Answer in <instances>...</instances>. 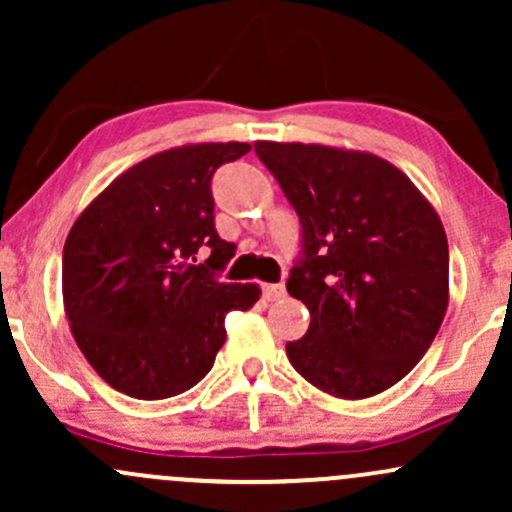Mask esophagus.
I'll list each match as a JSON object with an SVG mask.
<instances>
[{
    "mask_svg": "<svg viewBox=\"0 0 512 512\" xmlns=\"http://www.w3.org/2000/svg\"><path fill=\"white\" fill-rule=\"evenodd\" d=\"M263 295H266V300H280V298H285V285H280V283H268V285H263Z\"/></svg>",
    "mask_w": 512,
    "mask_h": 512,
    "instance_id": "obj_1",
    "label": "esophagus"
}]
</instances>
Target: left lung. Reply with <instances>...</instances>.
Returning a JSON list of instances; mask_svg holds the SVG:
<instances>
[{"label":"left lung","mask_w":512,"mask_h":512,"mask_svg":"<svg viewBox=\"0 0 512 512\" xmlns=\"http://www.w3.org/2000/svg\"><path fill=\"white\" fill-rule=\"evenodd\" d=\"M302 224L288 293L310 327L285 344L305 381L342 400L383 393L425 356L449 305L442 219L381 156L322 144L256 141Z\"/></svg>","instance_id":"obj_1"}]
</instances>
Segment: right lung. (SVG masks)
<instances>
[{
    "label": "right lung",
    "instance_id": "1",
    "mask_svg": "<svg viewBox=\"0 0 512 512\" xmlns=\"http://www.w3.org/2000/svg\"><path fill=\"white\" fill-rule=\"evenodd\" d=\"M251 146L185 144L124 170L82 210L63 246L70 332L104 383L139 400L185 393L210 373L224 317L256 283H224L234 244L214 232L212 175ZM207 245L211 256L196 263Z\"/></svg>",
    "mask_w": 512,
    "mask_h": 512
}]
</instances>
